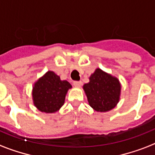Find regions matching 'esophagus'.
I'll list each match as a JSON object with an SVG mask.
<instances>
[{"instance_id": "1", "label": "esophagus", "mask_w": 155, "mask_h": 155, "mask_svg": "<svg viewBox=\"0 0 155 155\" xmlns=\"http://www.w3.org/2000/svg\"><path fill=\"white\" fill-rule=\"evenodd\" d=\"M73 84L75 87H80L81 85H82V82L81 81H74L73 82Z\"/></svg>"}]
</instances>
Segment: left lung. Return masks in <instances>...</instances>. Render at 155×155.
Here are the masks:
<instances>
[{"instance_id":"obj_1","label":"left lung","mask_w":155,"mask_h":155,"mask_svg":"<svg viewBox=\"0 0 155 155\" xmlns=\"http://www.w3.org/2000/svg\"><path fill=\"white\" fill-rule=\"evenodd\" d=\"M89 105L98 113H106L117 105L121 84L117 77L97 68L83 86Z\"/></svg>"}]
</instances>
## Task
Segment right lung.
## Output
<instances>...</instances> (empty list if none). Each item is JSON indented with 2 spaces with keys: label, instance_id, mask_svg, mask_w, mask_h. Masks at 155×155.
Listing matches in <instances>:
<instances>
[{
  "label": "right lung",
  "instance_id": "right-lung-1",
  "mask_svg": "<svg viewBox=\"0 0 155 155\" xmlns=\"http://www.w3.org/2000/svg\"><path fill=\"white\" fill-rule=\"evenodd\" d=\"M71 84L52 71L38 78L33 85L32 99L38 110L45 113H54L63 105L68 91Z\"/></svg>",
  "mask_w": 155,
  "mask_h": 155
}]
</instances>
